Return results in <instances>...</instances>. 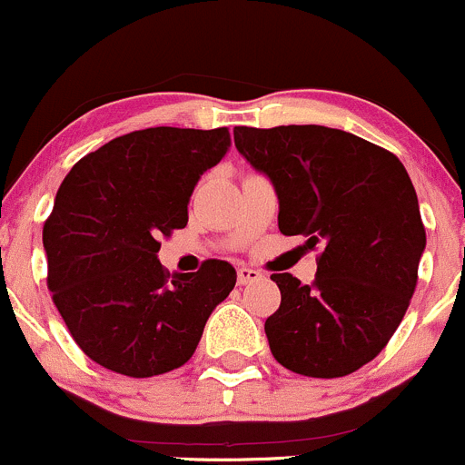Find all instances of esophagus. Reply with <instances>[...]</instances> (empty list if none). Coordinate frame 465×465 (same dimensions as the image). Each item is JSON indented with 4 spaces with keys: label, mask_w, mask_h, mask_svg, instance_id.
<instances>
[{
    "label": "esophagus",
    "mask_w": 465,
    "mask_h": 465,
    "mask_svg": "<svg viewBox=\"0 0 465 465\" xmlns=\"http://www.w3.org/2000/svg\"><path fill=\"white\" fill-rule=\"evenodd\" d=\"M260 278H262V273L257 269H252V266H239V269H237L239 284L257 282V280H260Z\"/></svg>",
    "instance_id": "1"
}]
</instances>
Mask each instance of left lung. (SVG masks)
<instances>
[{"mask_svg": "<svg viewBox=\"0 0 465 465\" xmlns=\"http://www.w3.org/2000/svg\"><path fill=\"white\" fill-rule=\"evenodd\" d=\"M234 146L269 178L278 228L319 248L312 284L273 273L280 307L264 323L284 369L343 378L380 355L407 312L425 251L418 196L398 158L339 128H234Z\"/></svg>", "mask_w": 465, "mask_h": 465, "instance_id": "obj_1", "label": "left lung"}]
</instances>
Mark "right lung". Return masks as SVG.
Here are the masks:
<instances>
[{"label": "right lung", "instance_id": "obj_1", "mask_svg": "<svg viewBox=\"0 0 465 465\" xmlns=\"http://www.w3.org/2000/svg\"><path fill=\"white\" fill-rule=\"evenodd\" d=\"M228 149V128H144L78 160L58 187L43 231L47 282L74 341L104 369H178L232 292L228 262L169 275L158 260V239L187 226L196 183Z\"/></svg>", "mask_w": 465, "mask_h": 465}]
</instances>
